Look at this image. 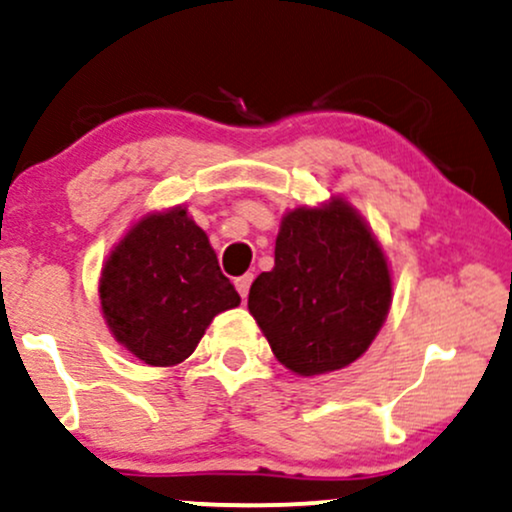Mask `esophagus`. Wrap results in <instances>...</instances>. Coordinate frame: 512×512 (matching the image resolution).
Instances as JSON below:
<instances>
[{
	"instance_id": "34e87169",
	"label": "esophagus",
	"mask_w": 512,
	"mask_h": 512,
	"mask_svg": "<svg viewBox=\"0 0 512 512\" xmlns=\"http://www.w3.org/2000/svg\"><path fill=\"white\" fill-rule=\"evenodd\" d=\"M250 284H252V274L238 276V279H236V289H238V293H240V298H248Z\"/></svg>"
}]
</instances>
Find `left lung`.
Instances as JSON below:
<instances>
[{"instance_id": "1", "label": "left lung", "mask_w": 512, "mask_h": 512, "mask_svg": "<svg viewBox=\"0 0 512 512\" xmlns=\"http://www.w3.org/2000/svg\"><path fill=\"white\" fill-rule=\"evenodd\" d=\"M390 303L383 250L342 199L284 216L274 269L252 281L248 296L274 356L296 375L330 373L366 354Z\"/></svg>"}]
</instances>
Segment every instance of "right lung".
I'll return each instance as SVG.
<instances>
[{
	"mask_svg": "<svg viewBox=\"0 0 512 512\" xmlns=\"http://www.w3.org/2000/svg\"><path fill=\"white\" fill-rule=\"evenodd\" d=\"M110 332L149 366H175L197 349L216 315L240 303L207 233L182 207L129 228L101 274Z\"/></svg>",
	"mask_w": 512,
	"mask_h": 512,
	"instance_id": "right-lung-1",
	"label": "right lung"
}]
</instances>
